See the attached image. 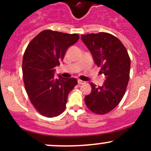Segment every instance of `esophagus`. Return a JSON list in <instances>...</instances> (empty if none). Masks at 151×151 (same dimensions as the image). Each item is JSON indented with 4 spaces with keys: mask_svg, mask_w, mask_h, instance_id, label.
I'll return each instance as SVG.
<instances>
[{
    "mask_svg": "<svg viewBox=\"0 0 151 151\" xmlns=\"http://www.w3.org/2000/svg\"><path fill=\"white\" fill-rule=\"evenodd\" d=\"M85 83V81H83V80H78V84L82 85V84H84Z\"/></svg>",
    "mask_w": 151,
    "mask_h": 151,
    "instance_id": "obj_1",
    "label": "esophagus"
}]
</instances>
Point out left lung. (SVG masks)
I'll list each match as a JSON object with an SVG mask.
<instances>
[{
  "label": "left lung",
  "instance_id": "left-lung-1",
  "mask_svg": "<svg viewBox=\"0 0 151 151\" xmlns=\"http://www.w3.org/2000/svg\"><path fill=\"white\" fill-rule=\"evenodd\" d=\"M82 41L91 52L93 61L106 76L102 86L91 84L92 91L85 96L88 109L104 115L116 107L124 96L129 80L131 60L122 42L109 33L100 32L82 35Z\"/></svg>",
  "mask_w": 151,
  "mask_h": 151
}]
</instances>
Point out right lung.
Listing matches in <instances>:
<instances>
[{
  "instance_id": "obj_1",
  "label": "right lung",
  "mask_w": 151,
  "mask_h": 151,
  "mask_svg": "<svg viewBox=\"0 0 151 151\" xmlns=\"http://www.w3.org/2000/svg\"><path fill=\"white\" fill-rule=\"evenodd\" d=\"M78 34L45 30L29 43L22 59V74L29 99L44 116H58L66 108L68 95L77 84L75 78L55 77V67L67 49L79 40Z\"/></svg>"
}]
</instances>
